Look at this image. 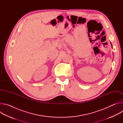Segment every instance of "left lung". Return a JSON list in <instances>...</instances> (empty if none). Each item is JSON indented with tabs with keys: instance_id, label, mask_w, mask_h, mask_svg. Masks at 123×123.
I'll return each mask as SVG.
<instances>
[{
	"instance_id": "obj_1",
	"label": "left lung",
	"mask_w": 123,
	"mask_h": 123,
	"mask_svg": "<svg viewBox=\"0 0 123 123\" xmlns=\"http://www.w3.org/2000/svg\"><path fill=\"white\" fill-rule=\"evenodd\" d=\"M111 47H112V44H111Z\"/></svg>"
}]
</instances>
